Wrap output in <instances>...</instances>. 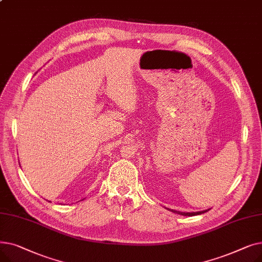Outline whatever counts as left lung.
<instances>
[{"instance_id": "8db88e82", "label": "left lung", "mask_w": 262, "mask_h": 262, "mask_svg": "<svg viewBox=\"0 0 262 262\" xmlns=\"http://www.w3.org/2000/svg\"><path fill=\"white\" fill-rule=\"evenodd\" d=\"M168 210L174 212V213H177V214H181V215H188V216H193V215H198V214H202V213H205L207 212L209 209H206V210H203V211H196V212H181V211H176V210H173V209H169L167 208Z\"/></svg>"}]
</instances>
